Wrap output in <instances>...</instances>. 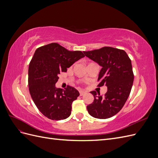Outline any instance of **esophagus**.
<instances>
[{"label":"esophagus","instance_id":"esophagus-1","mask_svg":"<svg viewBox=\"0 0 158 158\" xmlns=\"http://www.w3.org/2000/svg\"><path fill=\"white\" fill-rule=\"evenodd\" d=\"M79 92H80V95H84L85 94V92H84V91H83V90H80Z\"/></svg>","mask_w":158,"mask_h":158}]
</instances>
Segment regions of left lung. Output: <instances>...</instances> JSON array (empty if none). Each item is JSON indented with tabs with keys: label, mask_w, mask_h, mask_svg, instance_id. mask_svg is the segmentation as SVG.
I'll return each instance as SVG.
<instances>
[{
	"label": "left lung",
	"mask_w": 158,
	"mask_h": 158,
	"mask_svg": "<svg viewBox=\"0 0 158 158\" xmlns=\"http://www.w3.org/2000/svg\"><path fill=\"white\" fill-rule=\"evenodd\" d=\"M84 53L102 66L98 85L107 87L103 96L98 95L95 91L90 92L94 100L87 106L88 111L97 118L111 117L120 111L131 93L134 80L131 60L125 51L111 47L84 51Z\"/></svg>",
	"instance_id": "left-lung-1"
}]
</instances>
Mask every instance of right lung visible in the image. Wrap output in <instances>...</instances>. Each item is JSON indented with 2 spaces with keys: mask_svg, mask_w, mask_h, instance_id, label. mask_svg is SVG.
Instances as JSON below:
<instances>
[{
  "mask_svg": "<svg viewBox=\"0 0 158 158\" xmlns=\"http://www.w3.org/2000/svg\"><path fill=\"white\" fill-rule=\"evenodd\" d=\"M84 57L80 51H69L56 43L37 48L28 69V85L31 97L40 112L51 120H63L71 114L72 103L80 94L67 85L64 90L55 84L61 72Z\"/></svg>",
  "mask_w": 158,
  "mask_h": 158,
  "instance_id": "1",
  "label": "right lung"
}]
</instances>
